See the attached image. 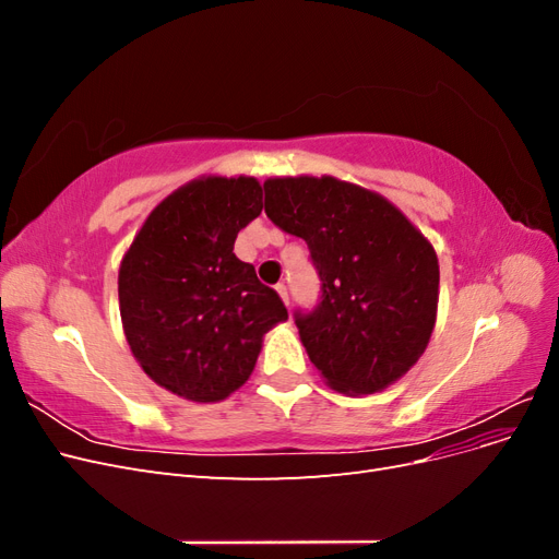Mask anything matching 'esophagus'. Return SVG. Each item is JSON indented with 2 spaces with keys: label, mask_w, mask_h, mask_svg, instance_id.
I'll return each instance as SVG.
<instances>
[{
  "label": "esophagus",
  "mask_w": 559,
  "mask_h": 559,
  "mask_svg": "<svg viewBox=\"0 0 559 559\" xmlns=\"http://www.w3.org/2000/svg\"><path fill=\"white\" fill-rule=\"evenodd\" d=\"M275 289H277V294L282 296V300L286 302V306H289V286H286L284 282H280V284L275 286Z\"/></svg>",
  "instance_id": "esophagus-1"
}]
</instances>
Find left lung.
<instances>
[{
    "instance_id": "1",
    "label": "left lung",
    "mask_w": 559,
    "mask_h": 559,
    "mask_svg": "<svg viewBox=\"0 0 559 559\" xmlns=\"http://www.w3.org/2000/svg\"><path fill=\"white\" fill-rule=\"evenodd\" d=\"M265 214L302 238L319 302L294 321L310 361L347 394H373L425 352L438 306V259L392 202L333 177L267 179Z\"/></svg>"
}]
</instances>
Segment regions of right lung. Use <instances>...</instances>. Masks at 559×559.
<instances>
[{
    "mask_svg": "<svg viewBox=\"0 0 559 559\" xmlns=\"http://www.w3.org/2000/svg\"><path fill=\"white\" fill-rule=\"evenodd\" d=\"M261 198L251 177L191 181L148 214L118 270L134 359L177 396L233 394L257 366L263 333L289 319L280 294L233 253Z\"/></svg>",
    "mask_w": 559,
    "mask_h": 559,
    "instance_id": "1",
    "label": "right lung"
}]
</instances>
